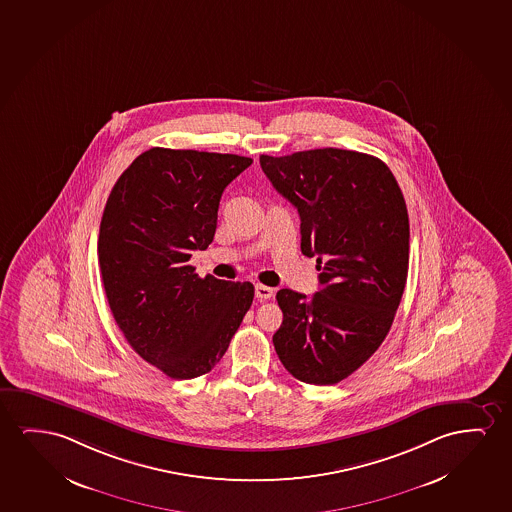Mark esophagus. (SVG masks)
I'll return each mask as SVG.
<instances>
[{"mask_svg":"<svg viewBox=\"0 0 512 512\" xmlns=\"http://www.w3.org/2000/svg\"><path fill=\"white\" fill-rule=\"evenodd\" d=\"M254 293H256V298H258V300H270V298L274 296V289L268 288V286H263V284H256Z\"/></svg>","mask_w":512,"mask_h":512,"instance_id":"1","label":"esophagus"}]
</instances>
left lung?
Returning a JSON list of instances; mask_svg holds the SVG:
<instances>
[{"label": "left lung", "mask_w": 512, "mask_h": 512, "mask_svg": "<svg viewBox=\"0 0 512 512\" xmlns=\"http://www.w3.org/2000/svg\"><path fill=\"white\" fill-rule=\"evenodd\" d=\"M272 186L300 214L302 252L317 256L312 298L281 289L277 356L307 384H337L379 349L409 272V214L381 159L344 149L261 154Z\"/></svg>", "instance_id": "1"}]
</instances>
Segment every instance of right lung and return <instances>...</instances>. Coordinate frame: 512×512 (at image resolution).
Segmentation results:
<instances>
[{
  "label": "right lung",
  "mask_w": 512,
  "mask_h": 512,
  "mask_svg": "<svg viewBox=\"0 0 512 512\" xmlns=\"http://www.w3.org/2000/svg\"><path fill=\"white\" fill-rule=\"evenodd\" d=\"M251 163L152 147L108 196L98 238L108 305L135 353L172 379L216 367L251 309V282L202 279L188 263L214 240L224 188Z\"/></svg>",
  "instance_id": "right-lung-1"
}]
</instances>
